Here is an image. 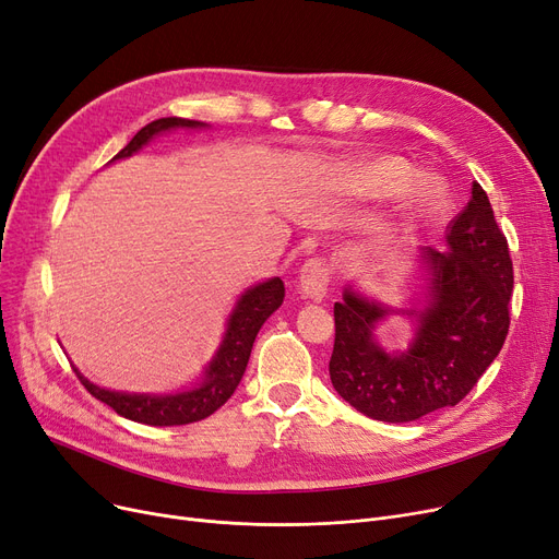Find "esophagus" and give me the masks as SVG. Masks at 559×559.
<instances>
[{
  "instance_id": "obj_1",
  "label": "esophagus",
  "mask_w": 559,
  "mask_h": 559,
  "mask_svg": "<svg viewBox=\"0 0 559 559\" xmlns=\"http://www.w3.org/2000/svg\"><path fill=\"white\" fill-rule=\"evenodd\" d=\"M301 293L310 299L326 297V289L331 283V266L324 258H310L301 266Z\"/></svg>"
}]
</instances>
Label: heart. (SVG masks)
I'll use <instances>...</instances> for the list:
<instances>
[{
    "mask_svg": "<svg viewBox=\"0 0 559 559\" xmlns=\"http://www.w3.org/2000/svg\"><path fill=\"white\" fill-rule=\"evenodd\" d=\"M418 168L402 157H377L349 166L347 180L358 197L370 201H395L411 188L404 219L420 222L443 205L445 189L436 180H418Z\"/></svg>",
    "mask_w": 559,
    "mask_h": 559,
    "instance_id": "b5f03b06",
    "label": "heart"
}]
</instances>
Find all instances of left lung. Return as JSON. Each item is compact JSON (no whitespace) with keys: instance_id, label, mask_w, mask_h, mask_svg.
<instances>
[{"instance_id":"8db88e82","label":"left lung","mask_w":559,"mask_h":559,"mask_svg":"<svg viewBox=\"0 0 559 559\" xmlns=\"http://www.w3.org/2000/svg\"><path fill=\"white\" fill-rule=\"evenodd\" d=\"M473 197L448 226L445 249L420 251L429 270L423 308L406 310L416 337L406 352L374 343V324L391 314L345 289L333 306L335 343L329 360L337 395L362 416L411 423L464 400L500 354L509 331L514 266L487 191Z\"/></svg>"}]
</instances>
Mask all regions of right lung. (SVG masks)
Segmentation results:
<instances>
[{
    "label": "right lung",
    "mask_w": 559,
    "mask_h": 559,
    "mask_svg": "<svg viewBox=\"0 0 559 559\" xmlns=\"http://www.w3.org/2000/svg\"><path fill=\"white\" fill-rule=\"evenodd\" d=\"M174 128H205V123H201V120L176 118V116L153 120V123L141 128L134 134V139L114 159L130 157L155 134H162ZM283 299H285V285L281 278H270L247 289L230 314L228 331L219 352H216V356L205 368L203 381L197 388H191V391L176 393V395L116 393L91 383L78 370L75 372L82 385L95 400L105 402L116 411L118 416H123L128 420H134L141 425H153V427H174V425H189V423L203 420L212 416L216 408L224 406L235 393L237 383L241 381V377H245L260 326L283 304Z\"/></svg>",
    "instance_id": "obj_1"
}]
</instances>
